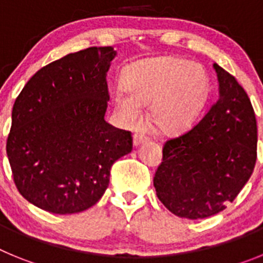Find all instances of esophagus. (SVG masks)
<instances>
[{
  "instance_id": "esophagus-1",
  "label": "esophagus",
  "mask_w": 263,
  "mask_h": 263,
  "mask_svg": "<svg viewBox=\"0 0 263 263\" xmlns=\"http://www.w3.org/2000/svg\"><path fill=\"white\" fill-rule=\"evenodd\" d=\"M146 141H147V137L146 136H143V134H138V133H136L133 136V145L136 146H139L141 145V143H143V142H146Z\"/></svg>"
}]
</instances>
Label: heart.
Segmentation results:
<instances>
[{
    "label": "heart",
    "instance_id": "1",
    "mask_svg": "<svg viewBox=\"0 0 263 263\" xmlns=\"http://www.w3.org/2000/svg\"><path fill=\"white\" fill-rule=\"evenodd\" d=\"M208 95L210 76L201 64L163 57L130 64L124 85L113 92V104L125 121L138 120L142 105H150L153 124L164 133H178L197 120Z\"/></svg>",
    "mask_w": 263,
    "mask_h": 263
}]
</instances>
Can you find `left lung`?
Listing matches in <instances>:
<instances>
[{"instance_id": "1", "label": "left lung", "mask_w": 263, "mask_h": 263, "mask_svg": "<svg viewBox=\"0 0 263 263\" xmlns=\"http://www.w3.org/2000/svg\"><path fill=\"white\" fill-rule=\"evenodd\" d=\"M217 101L195 126L168 139L154 176L157 196L179 217L205 218L240 194L257 160V121L234 76L213 64Z\"/></svg>"}]
</instances>
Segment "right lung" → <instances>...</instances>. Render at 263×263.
Masks as SVG:
<instances>
[{
	"label": "right lung",
	"instance_id": "add662e5",
	"mask_svg": "<svg viewBox=\"0 0 263 263\" xmlns=\"http://www.w3.org/2000/svg\"><path fill=\"white\" fill-rule=\"evenodd\" d=\"M116 55L113 47L68 53L39 69L15 99L6 154L20 194L41 210L69 215L95 205L111 164L133 148L130 132L104 118Z\"/></svg>",
	"mask_w": 263,
	"mask_h": 263
}]
</instances>
